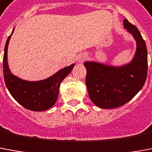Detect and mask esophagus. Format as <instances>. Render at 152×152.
<instances>
[{
	"label": "esophagus",
	"instance_id": "34e87169",
	"mask_svg": "<svg viewBox=\"0 0 152 152\" xmlns=\"http://www.w3.org/2000/svg\"><path fill=\"white\" fill-rule=\"evenodd\" d=\"M87 58V55L85 54H81L78 55V57H77V62L79 63V64H81L83 63Z\"/></svg>",
	"mask_w": 152,
	"mask_h": 152
}]
</instances>
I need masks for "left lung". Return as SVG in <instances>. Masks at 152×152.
Returning a JSON list of instances; mask_svg holds the SVG:
<instances>
[{
	"label": "left lung",
	"mask_w": 152,
	"mask_h": 152,
	"mask_svg": "<svg viewBox=\"0 0 152 152\" xmlns=\"http://www.w3.org/2000/svg\"><path fill=\"white\" fill-rule=\"evenodd\" d=\"M124 28L132 35L137 48L130 62L120 66L86 61V85L90 99L100 108H115L129 102L142 87L147 75V49L137 28L126 19Z\"/></svg>",
	"instance_id": "8db88e82"
}]
</instances>
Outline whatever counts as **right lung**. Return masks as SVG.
<instances>
[{
    "mask_svg": "<svg viewBox=\"0 0 152 152\" xmlns=\"http://www.w3.org/2000/svg\"><path fill=\"white\" fill-rule=\"evenodd\" d=\"M13 32L14 30L6 40L3 58V73L6 88L15 100L26 109L36 112L50 109L57 101L60 83L72 71L74 64L63 68L43 80L28 81L19 78L11 73L7 59L9 41Z\"/></svg>",
    "mask_w": 152,
    "mask_h": 152,
    "instance_id": "obj_1",
    "label": "right lung"
}]
</instances>
